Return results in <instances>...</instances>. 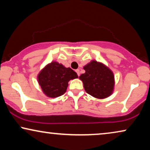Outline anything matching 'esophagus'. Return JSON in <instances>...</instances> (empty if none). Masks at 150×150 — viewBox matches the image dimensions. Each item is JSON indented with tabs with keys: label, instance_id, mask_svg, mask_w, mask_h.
I'll return each instance as SVG.
<instances>
[{
	"label": "esophagus",
	"instance_id": "34e87169",
	"mask_svg": "<svg viewBox=\"0 0 150 150\" xmlns=\"http://www.w3.org/2000/svg\"><path fill=\"white\" fill-rule=\"evenodd\" d=\"M75 72H76V73H77V75H78V76H79V75H80V72H79V69L75 70Z\"/></svg>",
	"mask_w": 150,
	"mask_h": 150
}]
</instances>
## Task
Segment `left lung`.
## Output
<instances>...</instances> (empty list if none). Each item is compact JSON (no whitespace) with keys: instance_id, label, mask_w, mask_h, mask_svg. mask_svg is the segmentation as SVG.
<instances>
[{"instance_id":"8db88e82","label":"left lung","mask_w":150,"mask_h":150,"mask_svg":"<svg viewBox=\"0 0 150 150\" xmlns=\"http://www.w3.org/2000/svg\"><path fill=\"white\" fill-rule=\"evenodd\" d=\"M85 73L79 78L86 92L97 99H105L112 94L115 76L112 71L103 63L92 60L83 67Z\"/></svg>"}]
</instances>
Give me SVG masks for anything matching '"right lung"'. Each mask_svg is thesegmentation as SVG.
Wrapping results in <instances>:
<instances>
[{
	"mask_svg": "<svg viewBox=\"0 0 150 150\" xmlns=\"http://www.w3.org/2000/svg\"><path fill=\"white\" fill-rule=\"evenodd\" d=\"M77 77V74L71 68L52 62L41 70L38 75V81L45 95L55 98L64 95L69 81Z\"/></svg>",
	"mask_w": 150,
	"mask_h": 150,
	"instance_id": "obj_1",
	"label": "right lung"
}]
</instances>
